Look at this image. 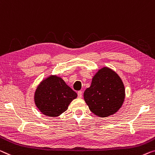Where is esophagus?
Listing matches in <instances>:
<instances>
[{
	"label": "esophagus",
	"mask_w": 155,
	"mask_h": 155,
	"mask_svg": "<svg viewBox=\"0 0 155 155\" xmlns=\"http://www.w3.org/2000/svg\"><path fill=\"white\" fill-rule=\"evenodd\" d=\"M82 94H83V92L81 91H78V98H81L82 97Z\"/></svg>",
	"instance_id": "obj_1"
}]
</instances>
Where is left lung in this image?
Segmentation results:
<instances>
[{"instance_id":"left-lung-1","label":"left lung","mask_w":155,"mask_h":155,"mask_svg":"<svg viewBox=\"0 0 155 155\" xmlns=\"http://www.w3.org/2000/svg\"><path fill=\"white\" fill-rule=\"evenodd\" d=\"M84 98L94 115L105 117L115 114L122 107L125 89L119 75L108 67L100 69L85 90Z\"/></svg>"}]
</instances>
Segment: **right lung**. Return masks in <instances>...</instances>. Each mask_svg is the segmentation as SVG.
I'll list each match as a JSON object with an SVG mask.
<instances>
[{"label":"right lung","instance_id":"add662e5","mask_svg":"<svg viewBox=\"0 0 155 155\" xmlns=\"http://www.w3.org/2000/svg\"><path fill=\"white\" fill-rule=\"evenodd\" d=\"M77 97V92L68 86L63 78L51 74L37 86L34 101L43 115L58 117L68 110L70 103Z\"/></svg>","mask_w":155,"mask_h":155}]
</instances>
